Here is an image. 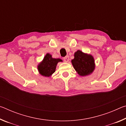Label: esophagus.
<instances>
[{
  "instance_id": "obj_1",
  "label": "esophagus",
  "mask_w": 126,
  "mask_h": 126,
  "mask_svg": "<svg viewBox=\"0 0 126 126\" xmlns=\"http://www.w3.org/2000/svg\"><path fill=\"white\" fill-rule=\"evenodd\" d=\"M69 57L68 55H67V56H65L64 58H63V60L65 62H68V61H69Z\"/></svg>"
}]
</instances>
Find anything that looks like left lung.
<instances>
[{
    "label": "left lung",
    "mask_w": 126,
    "mask_h": 126,
    "mask_svg": "<svg viewBox=\"0 0 126 126\" xmlns=\"http://www.w3.org/2000/svg\"><path fill=\"white\" fill-rule=\"evenodd\" d=\"M74 56L72 64L79 75L86 76L92 73L95 69L94 59L92 55L78 50L74 53Z\"/></svg>",
    "instance_id": "8db88e82"
}]
</instances>
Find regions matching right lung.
<instances>
[{"label":"right lung","instance_id":"add662e5","mask_svg":"<svg viewBox=\"0 0 126 126\" xmlns=\"http://www.w3.org/2000/svg\"><path fill=\"white\" fill-rule=\"evenodd\" d=\"M62 60L59 58H53L52 55L47 53L44 59L38 65V70L42 76L44 77H50L54 73L56 69L57 64Z\"/></svg>","mask_w":126,"mask_h":126}]
</instances>
